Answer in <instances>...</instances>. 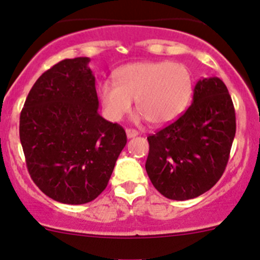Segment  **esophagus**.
<instances>
[{
	"instance_id": "esophagus-1",
	"label": "esophagus",
	"mask_w": 260,
	"mask_h": 260,
	"mask_svg": "<svg viewBox=\"0 0 260 260\" xmlns=\"http://www.w3.org/2000/svg\"><path fill=\"white\" fill-rule=\"evenodd\" d=\"M125 133H127L128 138H133V137H136V136H138V131L131 129V128H128V129L125 131Z\"/></svg>"
}]
</instances>
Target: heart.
Masks as SVG:
<instances>
[{"label":"heart","instance_id":"b5f03b06","mask_svg":"<svg viewBox=\"0 0 260 260\" xmlns=\"http://www.w3.org/2000/svg\"><path fill=\"white\" fill-rule=\"evenodd\" d=\"M114 78L99 85L104 113L113 122L129 113L135 99L151 124H167L182 114L192 94L190 70L180 62H132L115 70Z\"/></svg>","mask_w":260,"mask_h":260}]
</instances>
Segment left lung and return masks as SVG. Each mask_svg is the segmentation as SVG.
<instances>
[{"label":"left lung","instance_id":"1","mask_svg":"<svg viewBox=\"0 0 260 260\" xmlns=\"http://www.w3.org/2000/svg\"><path fill=\"white\" fill-rule=\"evenodd\" d=\"M235 131L226 85L216 77L200 79L187 111L147 137L146 171L152 185L171 200L203 195L224 174Z\"/></svg>","mask_w":260,"mask_h":260}]
</instances>
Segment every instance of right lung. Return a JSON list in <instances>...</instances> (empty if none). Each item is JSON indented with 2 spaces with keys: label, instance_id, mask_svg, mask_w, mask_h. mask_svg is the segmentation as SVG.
Listing matches in <instances>:
<instances>
[{
  "label": "right lung",
  "instance_id": "right-lung-1",
  "mask_svg": "<svg viewBox=\"0 0 260 260\" xmlns=\"http://www.w3.org/2000/svg\"><path fill=\"white\" fill-rule=\"evenodd\" d=\"M89 57L65 59L31 88L20 115V141L28 174L62 204L80 205L108 185L127 143L123 127L98 113Z\"/></svg>",
  "mask_w": 260,
  "mask_h": 260
}]
</instances>
